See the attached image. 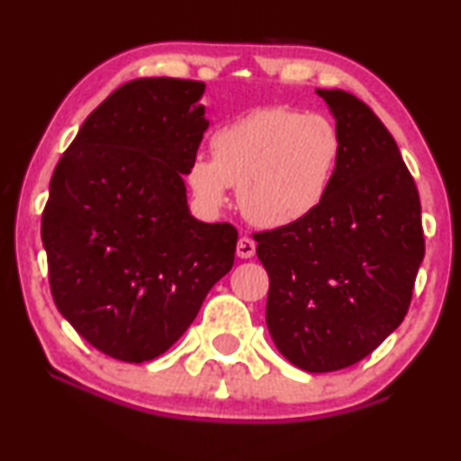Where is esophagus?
I'll list each match as a JSON object with an SVG mask.
<instances>
[{
    "instance_id": "34e87169",
    "label": "esophagus",
    "mask_w": 461,
    "mask_h": 461,
    "mask_svg": "<svg viewBox=\"0 0 461 461\" xmlns=\"http://www.w3.org/2000/svg\"><path fill=\"white\" fill-rule=\"evenodd\" d=\"M236 253H238V258H242V259L253 258V255H255V240H253V238L242 236L240 240H238V245H236Z\"/></svg>"
}]
</instances>
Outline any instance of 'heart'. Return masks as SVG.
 I'll use <instances>...</instances> for the list:
<instances>
[{
    "label": "heart",
    "mask_w": 461,
    "mask_h": 461,
    "mask_svg": "<svg viewBox=\"0 0 461 461\" xmlns=\"http://www.w3.org/2000/svg\"><path fill=\"white\" fill-rule=\"evenodd\" d=\"M212 158L195 157L186 182L203 206L219 208L238 186L242 214L259 227L307 219L329 195L341 154L335 124L320 113L258 107L210 137Z\"/></svg>",
    "instance_id": "b5f03b06"
}]
</instances>
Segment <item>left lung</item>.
I'll return each mask as SVG.
<instances>
[{
  "mask_svg": "<svg viewBox=\"0 0 461 461\" xmlns=\"http://www.w3.org/2000/svg\"><path fill=\"white\" fill-rule=\"evenodd\" d=\"M318 94L341 140L329 195L307 219L253 234L270 337L312 374L350 367L402 324L425 255L419 191L393 135L354 94Z\"/></svg>",
  "mask_w": 461,
  "mask_h": 461,
  "instance_id": "obj_1",
  "label": "left lung"
}]
</instances>
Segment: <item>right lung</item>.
Masks as SVG:
<instances>
[{"mask_svg": "<svg viewBox=\"0 0 461 461\" xmlns=\"http://www.w3.org/2000/svg\"><path fill=\"white\" fill-rule=\"evenodd\" d=\"M202 81L149 77L111 92L55 165L42 245L55 307L111 358L169 350L234 266L238 231L186 206L208 129Z\"/></svg>", "mask_w": 461, "mask_h": 461, "instance_id": "1", "label": "right lung"}]
</instances>
